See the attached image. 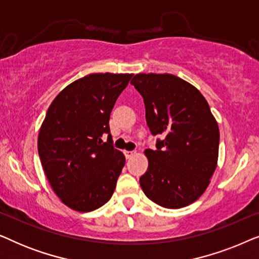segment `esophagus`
<instances>
[{
  "label": "esophagus",
  "instance_id": "34e87169",
  "mask_svg": "<svg viewBox=\"0 0 259 259\" xmlns=\"http://www.w3.org/2000/svg\"><path fill=\"white\" fill-rule=\"evenodd\" d=\"M123 153H125V157L127 159H130V158H132L134 154H136V151H125Z\"/></svg>",
  "mask_w": 259,
  "mask_h": 259
}]
</instances>
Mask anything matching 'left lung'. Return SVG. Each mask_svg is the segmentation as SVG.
I'll return each mask as SVG.
<instances>
[{
	"label": "left lung",
	"mask_w": 259,
	"mask_h": 259,
	"mask_svg": "<svg viewBox=\"0 0 259 259\" xmlns=\"http://www.w3.org/2000/svg\"><path fill=\"white\" fill-rule=\"evenodd\" d=\"M131 84L143 95L151 133L165 137L157 150H145L141 189L162 207L187 206L205 192L217 167V120L203 94L172 74H137Z\"/></svg>",
	"instance_id": "left-lung-1"
}]
</instances>
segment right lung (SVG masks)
I'll return each mask as SVG.
<instances>
[{
    "mask_svg": "<svg viewBox=\"0 0 259 259\" xmlns=\"http://www.w3.org/2000/svg\"><path fill=\"white\" fill-rule=\"evenodd\" d=\"M132 76L90 74L63 88L49 106L38 132V155L53 191L72 210H97L114 193L126 159L111 145L108 122Z\"/></svg>",
    "mask_w": 259,
    "mask_h": 259,
    "instance_id": "obj_1",
    "label": "right lung"
}]
</instances>
